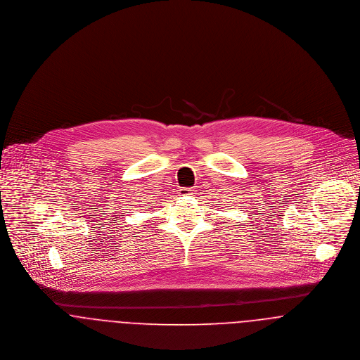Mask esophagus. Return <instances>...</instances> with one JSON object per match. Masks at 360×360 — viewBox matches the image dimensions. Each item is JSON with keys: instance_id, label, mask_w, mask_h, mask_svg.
Masks as SVG:
<instances>
[{"instance_id": "34e87169", "label": "esophagus", "mask_w": 360, "mask_h": 360, "mask_svg": "<svg viewBox=\"0 0 360 360\" xmlns=\"http://www.w3.org/2000/svg\"><path fill=\"white\" fill-rule=\"evenodd\" d=\"M178 195L179 196H191V195H193V189L192 188H179Z\"/></svg>"}]
</instances>
